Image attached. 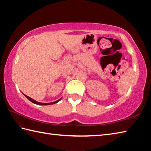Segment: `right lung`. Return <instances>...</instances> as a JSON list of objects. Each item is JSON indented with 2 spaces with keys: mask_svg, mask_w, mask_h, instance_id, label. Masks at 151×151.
<instances>
[{
  "mask_svg": "<svg viewBox=\"0 0 151 151\" xmlns=\"http://www.w3.org/2000/svg\"><path fill=\"white\" fill-rule=\"evenodd\" d=\"M23 95L28 99V100L32 102H33V103L36 104H37V105H50V104H55V103H57V102H58L61 100V99H62V97L60 98V99H58V101L52 102H48V103H43V102H37V101H35V100H34L33 99L30 98V97H28V96H27V95H24V94H23Z\"/></svg>",
  "mask_w": 151,
  "mask_h": 151,
  "instance_id": "1",
  "label": "right lung"
}]
</instances>
